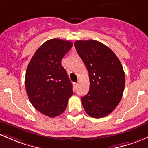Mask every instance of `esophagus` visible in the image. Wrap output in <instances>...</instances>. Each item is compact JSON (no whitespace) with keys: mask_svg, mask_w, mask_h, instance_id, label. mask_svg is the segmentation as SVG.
<instances>
[{"mask_svg":"<svg viewBox=\"0 0 148 148\" xmlns=\"http://www.w3.org/2000/svg\"><path fill=\"white\" fill-rule=\"evenodd\" d=\"M73 85H74V88H75V89H76V88H77V83H73Z\"/></svg>","mask_w":148,"mask_h":148,"instance_id":"obj_1","label":"esophagus"}]
</instances>
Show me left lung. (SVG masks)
Segmentation results:
<instances>
[{"label": "left lung", "instance_id": "obj_1", "mask_svg": "<svg viewBox=\"0 0 148 148\" xmlns=\"http://www.w3.org/2000/svg\"><path fill=\"white\" fill-rule=\"evenodd\" d=\"M89 73L90 89L81 97L90 116H107L118 106L123 96L125 75L113 51L97 40H77L74 44Z\"/></svg>", "mask_w": 148, "mask_h": 148}]
</instances>
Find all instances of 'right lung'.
<instances>
[{
    "instance_id": "right-lung-1",
    "label": "right lung",
    "mask_w": 148,
    "mask_h": 148,
    "mask_svg": "<svg viewBox=\"0 0 148 148\" xmlns=\"http://www.w3.org/2000/svg\"><path fill=\"white\" fill-rule=\"evenodd\" d=\"M72 46L68 40H47L36 51L27 68L25 85L29 100L37 110L50 118L63 113L73 93L72 83L61 65Z\"/></svg>"
}]
</instances>
